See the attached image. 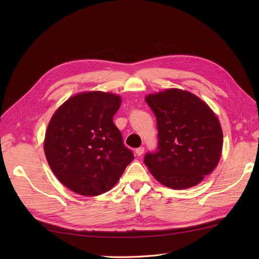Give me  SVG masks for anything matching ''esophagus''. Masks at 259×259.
<instances>
[{
    "label": "esophagus",
    "instance_id": "34e87169",
    "mask_svg": "<svg viewBox=\"0 0 259 259\" xmlns=\"http://www.w3.org/2000/svg\"><path fill=\"white\" fill-rule=\"evenodd\" d=\"M144 151H145V148L144 147H140V148L137 149V150H135V153H137L138 156H142Z\"/></svg>",
    "mask_w": 259,
    "mask_h": 259
}]
</instances>
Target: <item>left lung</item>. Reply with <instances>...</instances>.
Here are the masks:
<instances>
[{
  "label": "left lung",
  "instance_id": "1",
  "mask_svg": "<svg viewBox=\"0 0 259 259\" xmlns=\"http://www.w3.org/2000/svg\"><path fill=\"white\" fill-rule=\"evenodd\" d=\"M146 102L156 116L157 148L144 162L154 178L171 189L199 184L219 164L223 130L210 107L193 93L167 89Z\"/></svg>",
  "mask_w": 259,
  "mask_h": 259
}]
</instances>
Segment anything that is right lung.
Here are the masks:
<instances>
[{
    "instance_id": "add662e5",
    "label": "right lung",
    "mask_w": 259,
    "mask_h": 259,
    "mask_svg": "<svg viewBox=\"0 0 259 259\" xmlns=\"http://www.w3.org/2000/svg\"><path fill=\"white\" fill-rule=\"evenodd\" d=\"M120 103L116 94L81 92L67 100L49 121L44 142L48 165L79 195L109 191L134 158L113 122Z\"/></svg>"
}]
</instances>
